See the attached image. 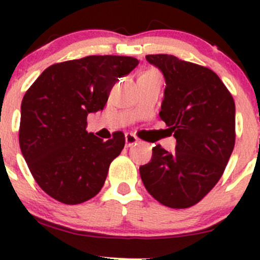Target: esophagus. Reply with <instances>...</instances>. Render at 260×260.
<instances>
[{
    "instance_id": "1",
    "label": "esophagus",
    "mask_w": 260,
    "mask_h": 260,
    "mask_svg": "<svg viewBox=\"0 0 260 260\" xmlns=\"http://www.w3.org/2000/svg\"><path fill=\"white\" fill-rule=\"evenodd\" d=\"M124 140H125V146L127 147H132V146L137 145V142H138L137 137L133 135H131V133H127V135L124 136Z\"/></svg>"
}]
</instances>
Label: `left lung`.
<instances>
[{"label": "left lung", "mask_w": 260, "mask_h": 260, "mask_svg": "<svg viewBox=\"0 0 260 260\" xmlns=\"http://www.w3.org/2000/svg\"><path fill=\"white\" fill-rule=\"evenodd\" d=\"M165 78L159 117L176 138V151L157 145L140 167L143 185L172 209L195 205L216 185L235 143V103L220 78L174 55H147Z\"/></svg>", "instance_id": "8db88e82"}]
</instances>
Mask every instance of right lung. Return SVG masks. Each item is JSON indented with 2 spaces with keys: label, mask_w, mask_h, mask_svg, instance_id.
I'll use <instances>...</instances> for the list:
<instances>
[{
  "label": "right lung",
  "mask_w": 260,
  "mask_h": 260,
  "mask_svg": "<svg viewBox=\"0 0 260 260\" xmlns=\"http://www.w3.org/2000/svg\"><path fill=\"white\" fill-rule=\"evenodd\" d=\"M138 65L131 56L91 55L49 67L21 103L20 148L41 188L60 203L75 205L103 187L124 135L101 140L86 132L89 113L103 111L119 78Z\"/></svg>",
  "instance_id": "1"
}]
</instances>
